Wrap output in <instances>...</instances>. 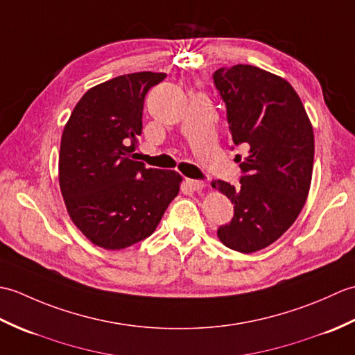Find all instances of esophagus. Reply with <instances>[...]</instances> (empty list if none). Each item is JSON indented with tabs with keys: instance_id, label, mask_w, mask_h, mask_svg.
Here are the masks:
<instances>
[{
	"instance_id": "34e87169",
	"label": "esophagus",
	"mask_w": 355,
	"mask_h": 355,
	"mask_svg": "<svg viewBox=\"0 0 355 355\" xmlns=\"http://www.w3.org/2000/svg\"><path fill=\"white\" fill-rule=\"evenodd\" d=\"M186 184L189 186L192 191H201V189H205V186H206L202 180H191V178L186 180Z\"/></svg>"
}]
</instances>
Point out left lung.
I'll return each mask as SVG.
<instances>
[{
    "label": "left lung",
    "mask_w": 355,
    "mask_h": 355,
    "mask_svg": "<svg viewBox=\"0 0 355 355\" xmlns=\"http://www.w3.org/2000/svg\"><path fill=\"white\" fill-rule=\"evenodd\" d=\"M214 84L227 110V122L243 175L235 187L216 180L212 187L233 205L232 221L218 229L221 243L241 253L273 244L290 229L310 191L314 134L297 93L285 79L253 65L223 67Z\"/></svg>",
    "instance_id": "1"
}]
</instances>
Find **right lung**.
I'll return each instance as SVG.
<instances>
[{"mask_svg":"<svg viewBox=\"0 0 355 355\" xmlns=\"http://www.w3.org/2000/svg\"><path fill=\"white\" fill-rule=\"evenodd\" d=\"M164 73L123 74L82 96L67 122L59 153V186L67 210L93 244L120 250L140 243L177 197L175 171L132 160L145 96Z\"/></svg>","mask_w":355,"mask_h":355,"instance_id":"obj_1","label":"right lung"}]
</instances>
